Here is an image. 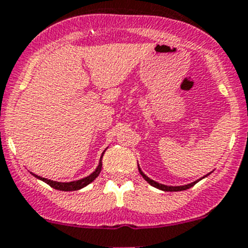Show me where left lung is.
<instances>
[{
    "label": "left lung",
    "mask_w": 248,
    "mask_h": 248,
    "mask_svg": "<svg viewBox=\"0 0 248 248\" xmlns=\"http://www.w3.org/2000/svg\"><path fill=\"white\" fill-rule=\"evenodd\" d=\"M138 170H139V173H140V174L143 175V178L146 180V182L149 183V184L153 185V186H155V188L160 189V190H163V191H182V190H186V189L191 188V186H194V185H195L196 183L199 182V180H196V182L191 183V184L182 185V186H167V185H163V184H160V183H156L155 180H153V179H150V178L146 177V175L144 174L143 172H141L140 168H139V167H138Z\"/></svg>",
    "instance_id": "left-lung-1"
}]
</instances>
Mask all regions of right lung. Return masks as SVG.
<instances>
[{
    "label": "right lung",
    "mask_w": 248,
    "mask_h": 248,
    "mask_svg": "<svg viewBox=\"0 0 248 248\" xmlns=\"http://www.w3.org/2000/svg\"><path fill=\"white\" fill-rule=\"evenodd\" d=\"M104 154V153H103ZM103 157V155H102ZM102 157H100V161H99V165H98L97 170H94V172L92 173V174H90L88 177L86 178H82V179L80 180H76V182H69V183H60V182H54V180H50V179H47V178H42V177H38V175L36 174H32L35 175L36 178H38V179L43 180L45 183H47L48 185H50L52 188L57 189V190H62V191H74V190H78V189H82L85 188L86 185H88L90 183H92L93 180L95 179V178L99 175L100 170H102Z\"/></svg>",
    "instance_id": "right-lung-1"
}]
</instances>
